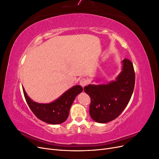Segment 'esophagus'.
Returning <instances> with one entry per match:
<instances>
[{"label":"esophagus","mask_w":159,"mask_h":159,"mask_svg":"<svg viewBox=\"0 0 159 159\" xmlns=\"http://www.w3.org/2000/svg\"><path fill=\"white\" fill-rule=\"evenodd\" d=\"M88 83H89L88 80L87 79L84 78H82V79H81V80L80 81V84L81 86H82V87H85V86H86L88 84Z\"/></svg>","instance_id":"34e87169"}]
</instances>
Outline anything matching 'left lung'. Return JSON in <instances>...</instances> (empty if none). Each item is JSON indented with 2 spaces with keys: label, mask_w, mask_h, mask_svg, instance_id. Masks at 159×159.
I'll list each match as a JSON object with an SVG mask.
<instances>
[{
  "label": "left lung",
  "mask_w": 159,
  "mask_h": 159,
  "mask_svg": "<svg viewBox=\"0 0 159 159\" xmlns=\"http://www.w3.org/2000/svg\"><path fill=\"white\" fill-rule=\"evenodd\" d=\"M135 82L133 63L123 60V70L116 80L108 84L88 85L84 91L89 95V114L95 121L105 123L116 119L126 107Z\"/></svg>",
  "instance_id": "8db88e82"
}]
</instances>
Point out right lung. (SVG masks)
<instances>
[{
    "mask_svg": "<svg viewBox=\"0 0 159 159\" xmlns=\"http://www.w3.org/2000/svg\"><path fill=\"white\" fill-rule=\"evenodd\" d=\"M26 103L32 113L41 121L47 123L57 125L64 122L69 115L70 109L75 97L83 91L80 85H75L50 103H38L27 95L25 89L22 88Z\"/></svg>",
    "mask_w": 159,
    "mask_h": 159,
    "instance_id": "add662e5",
    "label": "right lung"
}]
</instances>
